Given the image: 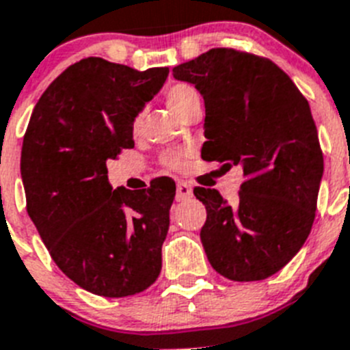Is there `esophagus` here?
Segmentation results:
<instances>
[{"label":"esophagus","mask_w":350,"mask_h":350,"mask_svg":"<svg viewBox=\"0 0 350 350\" xmlns=\"http://www.w3.org/2000/svg\"><path fill=\"white\" fill-rule=\"evenodd\" d=\"M175 198H177V202H187V200H191L193 198V187H191V184H187L184 180H178Z\"/></svg>","instance_id":"obj_1"}]
</instances>
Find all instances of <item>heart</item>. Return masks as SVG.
I'll return each instance as SVG.
<instances>
[{
  "mask_svg": "<svg viewBox=\"0 0 350 350\" xmlns=\"http://www.w3.org/2000/svg\"><path fill=\"white\" fill-rule=\"evenodd\" d=\"M194 98H198V92L196 89L191 88L189 83H175V85H172V88L166 91V103H168V107L172 108L177 116H180L182 110H184ZM140 124L142 116H137L135 120H133V131H138ZM184 159L185 152H182V150H170V152H166L165 156H163L165 165L173 170L180 168V166L184 165Z\"/></svg>",
  "mask_w": 350,
  "mask_h": 350,
  "instance_id": "b5f03b06",
  "label": "heart"
}]
</instances>
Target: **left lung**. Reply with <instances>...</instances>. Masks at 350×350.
<instances>
[{"instance_id":"8db88e82","label":"left lung","mask_w":350,"mask_h":350,"mask_svg":"<svg viewBox=\"0 0 350 350\" xmlns=\"http://www.w3.org/2000/svg\"><path fill=\"white\" fill-rule=\"evenodd\" d=\"M173 77L205 100L203 159L245 175L237 206L219 191L194 189L206 208V258L226 279H268L295 258L315 219L324 163L308 101L277 64L234 49H210Z\"/></svg>"}]
</instances>
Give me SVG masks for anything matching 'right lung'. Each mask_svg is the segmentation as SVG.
<instances>
[{"mask_svg": "<svg viewBox=\"0 0 350 350\" xmlns=\"http://www.w3.org/2000/svg\"><path fill=\"white\" fill-rule=\"evenodd\" d=\"M168 73L85 57L31 113L21 154L27 213L59 270L92 295L124 298L159 277L175 184L112 189L107 159L135 145L133 120Z\"/></svg>", "mask_w": 350, "mask_h": 350, "instance_id": "1", "label": "right lung"}]
</instances>
